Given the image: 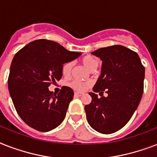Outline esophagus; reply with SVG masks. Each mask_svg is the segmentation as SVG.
Wrapping results in <instances>:
<instances>
[{"label":"esophagus","instance_id":"34e87169","mask_svg":"<svg viewBox=\"0 0 157 157\" xmlns=\"http://www.w3.org/2000/svg\"><path fill=\"white\" fill-rule=\"evenodd\" d=\"M82 95L83 94H81V93H78V92H76V93H75V96L76 97H81Z\"/></svg>","mask_w":157,"mask_h":157}]
</instances>
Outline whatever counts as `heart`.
<instances>
[{
	"mask_svg": "<svg viewBox=\"0 0 157 157\" xmlns=\"http://www.w3.org/2000/svg\"><path fill=\"white\" fill-rule=\"evenodd\" d=\"M81 63L84 64L86 68L90 70L92 67H94V66L97 65V61L95 60V59L93 58L92 56H84L81 59ZM72 62H66L65 63H63L62 66V73L64 76H68L71 74L72 69ZM88 84L84 83L82 81H80L78 80H74L72 82L70 83V86L73 88L74 90H77V91H84L88 86Z\"/></svg>",
	"mask_w": 157,
	"mask_h": 157,
	"instance_id": "1",
	"label": "heart"
}]
</instances>
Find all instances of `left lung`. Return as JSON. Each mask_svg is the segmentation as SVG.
<instances>
[{"instance_id":"8db88e82","label":"left lung","mask_w":157,"mask_h":157,"mask_svg":"<svg viewBox=\"0 0 157 157\" xmlns=\"http://www.w3.org/2000/svg\"><path fill=\"white\" fill-rule=\"evenodd\" d=\"M92 54L102 61L101 76L85 106L89 124L95 131L111 134L123 128L138 107L144 93V66L138 54L122 45L98 49ZM105 91L107 97L95 92Z\"/></svg>"}]
</instances>
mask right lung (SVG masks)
Wrapping results in <instances>:
<instances>
[{
    "label": "right lung",
    "mask_w": 157,
    "mask_h": 157,
    "mask_svg": "<svg viewBox=\"0 0 157 157\" xmlns=\"http://www.w3.org/2000/svg\"><path fill=\"white\" fill-rule=\"evenodd\" d=\"M81 55L48 39L34 40L15 54L8 87L17 113L28 126L46 132L63 122L74 92L63 86L56 94L48 87L61 79L63 63Z\"/></svg>",
    "instance_id": "obj_1"
}]
</instances>
